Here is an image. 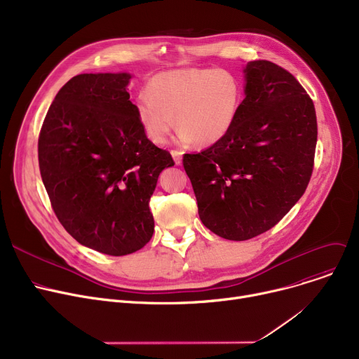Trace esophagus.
Instances as JSON below:
<instances>
[{"instance_id": "34e87169", "label": "esophagus", "mask_w": 359, "mask_h": 359, "mask_svg": "<svg viewBox=\"0 0 359 359\" xmlns=\"http://www.w3.org/2000/svg\"><path fill=\"white\" fill-rule=\"evenodd\" d=\"M172 156H173V158H175L176 164H177V165H180V164H182V153H180V151L173 149V151H172Z\"/></svg>"}]
</instances>
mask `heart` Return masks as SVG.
<instances>
[{"label":"heart","mask_w":359,"mask_h":359,"mask_svg":"<svg viewBox=\"0 0 359 359\" xmlns=\"http://www.w3.org/2000/svg\"><path fill=\"white\" fill-rule=\"evenodd\" d=\"M241 104V87L221 69L163 72L137 100V116L145 135L164 144L176 126L182 142L212 145L227 135Z\"/></svg>","instance_id":"heart-1"}]
</instances>
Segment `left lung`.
<instances>
[{"label":"left lung","mask_w":359,"mask_h":359,"mask_svg":"<svg viewBox=\"0 0 359 359\" xmlns=\"http://www.w3.org/2000/svg\"><path fill=\"white\" fill-rule=\"evenodd\" d=\"M244 72L246 97L227 135L183 156L201 221L236 241L271 230L304 195L317 144L314 103L291 72L265 60Z\"/></svg>","instance_id":"obj_1"}]
</instances>
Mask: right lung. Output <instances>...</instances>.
<instances>
[{
    "label": "right lung",
    "mask_w": 359,
    "mask_h": 359,
    "mask_svg": "<svg viewBox=\"0 0 359 359\" xmlns=\"http://www.w3.org/2000/svg\"><path fill=\"white\" fill-rule=\"evenodd\" d=\"M130 75L80 74L56 94L37 141L41 176L62 227L110 256L154 233L149 198L172 154L151 142L129 100Z\"/></svg>",
    "instance_id": "add662e5"
}]
</instances>
